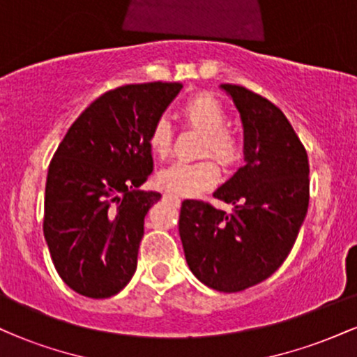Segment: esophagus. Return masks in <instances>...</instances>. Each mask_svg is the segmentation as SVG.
<instances>
[{
	"mask_svg": "<svg viewBox=\"0 0 357 357\" xmlns=\"http://www.w3.org/2000/svg\"><path fill=\"white\" fill-rule=\"evenodd\" d=\"M165 198H166V199H171V202H174V203H181V199H179L176 195H171V192H166Z\"/></svg>",
	"mask_w": 357,
	"mask_h": 357,
	"instance_id": "34e87169",
	"label": "esophagus"
}]
</instances>
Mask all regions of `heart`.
Segmentation results:
<instances>
[{"mask_svg": "<svg viewBox=\"0 0 357 357\" xmlns=\"http://www.w3.org/2000/svg\"><path fill=\"white\" fill-rule=\"evenodd\" d=\"M181 116L195 129L206 134L202 154H211L221 166L231 167L241 159V146L230 130L223 105L208 93L192 96L183 105ZM147 146L158 159L169 155L173 147V130L166 119H158L147 134ZM220 179V169L213 159L196 162H174L158 173V184L176 196H196L210 190Z\"/></svg>", "mask_w": 357, "mask_h": 357, "instance_id": "obj_1", "label": "heart"}]
</instances>
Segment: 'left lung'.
Here are the masks:
<instances>
[{
    "label": "left lung",
    "mask_w": 357,
    "mask_h": 357,
    "mask_svg": "<svg viewBox=\"0 0 357 357\" xmlns=\"http://www.w3.org/2000/svg\"><path fill=\"white\" fill-rule=\"evenodd\" d=\"M221 89L243 124L245 166L213 192L233 213L186 199L179 236L196 278L230 294L264 282L289 257L309 208V159L277 105L240 85Z\"/></svg>",
    "instance_id": "obj_1"
}]
</instances>
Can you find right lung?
I'll return each mask as SVG.
<instances>
[{"label": "right lung", "instance_id": "1", "mask_svg": "<svg viewBox=\"0 0 357 357\" xmlns=\"http://www.w3.org/2000/svg\"><path fill=\"white\" fill-rule=\"evenodd\" d=\"M181 89L151 82L109 90L53 154L43 233L61 280L80 296H116L136 272L144 216L161 198L139 190L153 173L147 134Z\"/></svg>", "mask_w": 357, "mask_h": 357}]
</instances>
